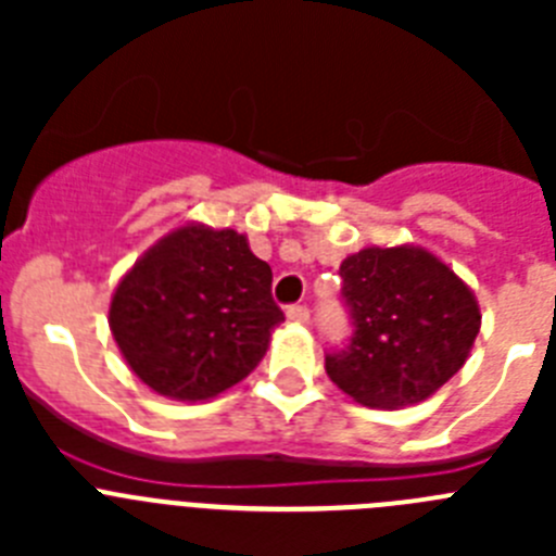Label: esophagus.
<instances>
[{"label": "esophagus", "instance_id": "34e87169", "mask_svg": "<svg viewBox=\"0 0 556 556\" xmlns=\"http://www.w3.org/2000/svg\"><path fill=\"white\" fill-rule=\"evenodd\" d=\"M287 317L292 323H301V326H303V323H308V308L306 306H289Z\"/></svg>", "mask_w": 556, "mask_h": 556}]
</instances>
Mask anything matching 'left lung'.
Instances as JSON below:
<instances>
[{
  "instance_id": "8db88e82",
  "label": "left lung",
  "mask_w": 556,
  "mask_h": 556,
  "mask_svg": "<svg viewBox=\"0 0 556 556\" xmlns=\"http://www.w3.org/2000/svg\"><path fill=\"white\" fill-rule=\"evenodd\" d=\"M339 275L353 337L345 351L328 353L326 372L356 404H420L468 362L479 303L434 253L417 244L365 248L348 255Z\"/></svg>"
}]
</instances>
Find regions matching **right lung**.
Masks as SVG:
<instances>
[{
  "instance_id": "add662e5",
  "label": "right lung",
  "mask_w": 556,
  "mask_h": 556,
  "mask_svg": "<svg viewBox=\"0 0 556 556\" xmlns=\"http://www.w3.org/2000/svg\"><path fill=\"white\" fill-rule=\"evenodd\" d=\"M273 269L233 228L186 223L113 289L108 326L127 367L172 401H208L248 378L283 312Z\"/></svg>"
}]
</instances>
